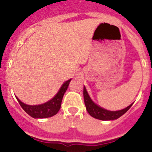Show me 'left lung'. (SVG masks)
I'll list each match as a JSON object with an SVG mask.
<instances>
[{
	"instance_id": "1",
	"label": "left lung",
	"mask_w": 152,
	"mask_h": 152,
	"mask_svg": "<svg viewBox=\"0 0 152 152\" xmlns=\"http://www.w3.org/2000/svg\"><path fill=\"white\" fill-rule=\"evenodd\" d=\"M84 104H85L86 109H87V111L88 112V113L95 119L104 120V121L114 120V119H118V118L123 116V114L126 113L132 105V103L125 109L118 111L107 110L106 109H103L100 106H98L97 104H96L94 102L91 100V98L90 97L85 87H84Z\"/></svg>"
}]
</instances>
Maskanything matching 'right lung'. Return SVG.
I'll return each instance as SVG.
<instances>
[{
    "instance_id": "add662e5",
    "label": "right lung",
    "mask_w": 152,
    "mask_h": 152,
    "mask_svg": "<svg viewBox=\"0 0 152 152\" xmlns=\"http://www.w3.org/2000/svg\"><path fill=\"white\" fill-rule=\"evenodd\" d=\"M72 79L67 80L59 89L58 92L56 94L54 97L51 99L50 100L47 101L46 103H42V104H39V105H28L26 103H23L21 100H20L17 97V100H18L19 103L20 104L21 107L23 109V110L29 114V116H32L35 119H43V118L51 117V116H55L57 113L59 111L61 108V100H62L63 96L64 93L66 92L68 87L69 85V83Z\"/></svg>"
}]
</instances>
